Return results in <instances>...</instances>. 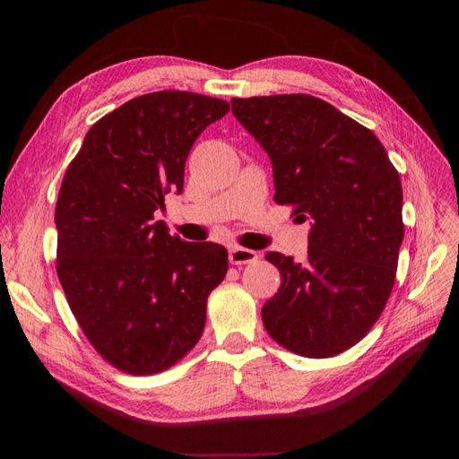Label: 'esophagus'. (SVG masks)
Listing matches in <instances>:
<instances>
[{
	"label": "esophagus",
	"instance_id": "1",
	"mask_svg": "<svg viewBox=\"0 0 459 459\" xmlns=\"http://www.w3.org/2000/svg\"><path fill=\"white\" fill-rule=\"evenodd\" d=\"M258 260V253L251 251V248L245 247H233L230 251V262L233 266H241V264H251Z\"/></svg>",
	"mask_w": 459,
	"mask_h": 459
}]
</instances>
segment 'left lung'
Returning a JSON list of instances; mask_svg holds the SVG:
<instances>
[{
    "instance_id": "obj_1",
    "label": "left lung",
    "mask_w": 459,
    "mask_h": 459,
    "mask_svg": "<svg viewBox=\"0 0 459 459\" xmlns=\"http://www.w3.org/2000/svg\"><path fill=\"white\" fill-rule=\"evenodd\" d=\"M231 110L272 159L273 201L312 218L307 258L266 255L281 287L264 304V327L299 356H337L391 297L404 239L400 176L377 135L319 97H233Z\"/></svg>"
}]
</instances>
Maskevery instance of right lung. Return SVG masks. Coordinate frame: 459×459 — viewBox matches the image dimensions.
Returning <instances> with one entry per match:
<instances>
[{
    "label": "right lung",
    "instance_id": "right-lung-1",
    "mask_svg": "<svg viewBox=\"0 0 459 459\" xmlns=\"http://www.w3.org/2000/svg\"><path fill=\"white\" fill-rule=\"evenodd\" d=\"M230 103L191 91L134 97L97 120L65 172L57 275L78 325L130 375L178 364L203 335L228 251L170 235L155 212L182 193L186 159Z\"/></svg>",
    "mask_w": 459,
    "mask_h": 459
}]
</instances>
